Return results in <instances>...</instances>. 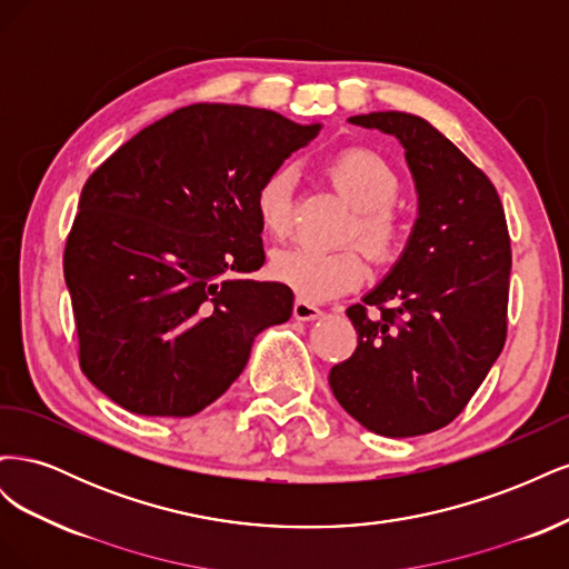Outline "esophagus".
Masks as SVG:
<instances>
[{
	"instance_id": "esophagus-1",
	"label": "esophagus",
	"mask_w": 569,
	"mask_h": 569,
	"mask_svg": "<svg viewBox=\"0 0 569 569\" xmlns=\"http://www.w3.org/2000/svg\"><path fill=\"white\" fill-rule=\"evenodd\" d=\"M295 318L301 320V322H311V320L322 318V311H320L318 306H313V303L297 299V301H295Z\"/></svg>"
}]
</instances>
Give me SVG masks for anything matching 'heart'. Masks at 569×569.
<instances>
[{
  "mask_svg": "<svg viewBox=\"0 0 569 569\" xmlns=\"http://www.w3.org/2000/svg\"><path fill=\"white\" fill-rule=\"evenodd\" d=\"M327 176L337 192L358 209L347 239L356 237L375 263L396 258L403 244V228L391 211V203L399 197V178L391 166L375 151L353 147L327 161ZM256 216L268 234L282 237L289 232L295 216V170L289 166L274 168L258 187ZM270 274L306 301H327L363 282L366 263L353 247L325 251L291 244L272 253Z\"/></svg>",
  "mask_w": 569,
  "mask_h": 569,
  "instance_id": "1",
  "label": "heart"
}]
</instances>
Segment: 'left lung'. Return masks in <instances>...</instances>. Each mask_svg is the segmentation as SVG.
Masks as SVG:
<instances>
[{"label": "left lung", "instance_id": "1", "mask_svg": "<svg viewBox=\"0 0 569 569\" xmlns=\"http://www.w3.org/2000/svg\"><path fill=\"white\" fill-rule=\"evenodd\" d=\"M349 123L399 140L418 218L382 282L349 306L353 356L330 370L335 399L375 435L401 439L449 425L506 343L510 237L496 187L425 118L406 111Z\"/></svg>", "mask_w": 569, "mask_h": 569}]
</instances>
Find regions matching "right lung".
<instances>
[{"instance_id": "1", "label": "right lung", "mask_w": 569, "mask_h": 569, "mask_svg": "<svg viewBox=\"0 0 569 569\" xmlns=\"http://www.w3.org/2000/svg\"><path fill=\"white\" fill-rule=\"evenodd\" d=\"M320 123L194 104L137 132L84 182L63 251L80 368L137 416L189 418L247 368L295 295L266 261L256 192Z\"/></svg>"}]
</instances>
